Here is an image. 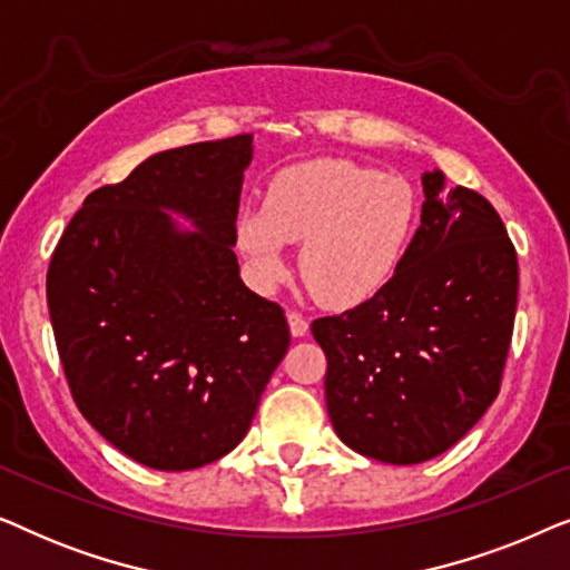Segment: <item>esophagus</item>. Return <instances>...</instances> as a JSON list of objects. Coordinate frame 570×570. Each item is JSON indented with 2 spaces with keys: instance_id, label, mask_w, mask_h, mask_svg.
Returning a JSON list of instances; mask_svg holds the SVG:
<instances>
[{
  "instance_id": "1",
  "label": "esophagus",
  "mask_w": 570,
  "mask_h": 570,
  "mask_svg": "<svg viewBox=\"0 0 570 570\" xmlns=\"http://www.w3.org/2000/svg\"><path fill=\"white\" fill-rule=\"evenodd\" d=\"M287 324H291L293 337H306L308 334V318L301 316L298 311H291V314H287Z\"/></svg>"
}]
</instances>
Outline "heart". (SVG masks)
Here are the masks:
<instances>
[{
  "mask_svg": "<svg viewBox=\"0 0 570 570\" xmlns=\"http://www.w3.org/2000/svg\"><path fill=\"white\" fill-rule=\"evenodd\" d=\"M417 215V191L407 178L324 158L277 174L264 209L240 213L236 240L264 291L291 272L285 244H303L298 269L314 298L350 308L392 283Z\"/></svg>",
  "mask_w": 570,
  "mask_h": 570,
  "instance_id": "heart-1",
  "label": "heart"
}]
</instances>
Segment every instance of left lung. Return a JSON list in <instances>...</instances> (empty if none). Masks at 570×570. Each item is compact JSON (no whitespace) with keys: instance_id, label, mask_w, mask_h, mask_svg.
<instances>
[{"instance_id":"obj_1","label":"left lung","mask_w":570,"mask_h":570,"mask_svg":"<svg viewBox=\"0 0 570 570\" xmlns=\"http://www.w3.org/2000/svg\"><path fill=\"white\" fill-rule=\"evenodd\" d=\"M423 215L384 291L311 324L326 355V410L357 454L420 464L454 446L501 389L519 264L478 191L423 174Z\"/></svg>"}]
</instances>
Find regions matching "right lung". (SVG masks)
<instances>
[{"label":"right lung","mask_w":570,"mask_h":570,"mask_svg":"<svg viewBox=\"0 0 570 570\" xmlns=\"http://www.w3.org/2000/svg\"><path fill=\"white\" fill-rule=\"evenodd\" d=\"M252 142L153 155L88 194L53 248L46 298L77 407L153 470L236 449L291 345L285 311L248 291L233 254Z\"/></svg>","instance_id":"obj_1"}]
</instances>
